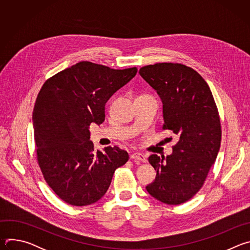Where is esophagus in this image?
I'll return each mask as SVG.
<instances>
[{
  "label": "esophagus",
  "mask_w": 250,
  "mask_h": 250,
  "mask_svg": "<svg viewBox=\"0 0 250 250\" xmlns=\"http://www.w3.org/2000/svg\"><path fill=\"white\" fill-rule=\"evenodd\" d=\"M130 159H135V160H139V161H142V162H146V157L144 154L139 153V152L132 153L130 155Z\"/></svg>",
  "instance_id": "obj_1"
}]
</instances>
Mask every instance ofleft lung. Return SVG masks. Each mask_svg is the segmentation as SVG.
<instances>
[{
	"instance_id": "1",
	"label": "left lung",
	"mask_w": 250,
	"mask_h": 250,
	"mask_svg": "<svg viewBox=\"0 0 250 250\" xmlns=\"http://www.w3.org/2000/svg\"><path fill=\"white\" fill-rule=\"evenodd\" d=\"M160 96L164 124L179 136L171 155L148 157L156 170L147 192L167 205H180L203 187L221 146L222 126L210 89L203 77L181 63L163 62L139 69Z\"/></svg>"
}]
</instances>
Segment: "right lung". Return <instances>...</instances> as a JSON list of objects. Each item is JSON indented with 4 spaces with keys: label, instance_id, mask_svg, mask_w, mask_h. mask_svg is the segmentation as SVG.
<instances>
[{
    "label": "right lung",
    "instance_id": "right-lung-1",
    "mask_svg": "<svg viewBox=\"0 0 250 250\" xmlns=\"http://www.w3.org/2000/svg\"><path fill=\"white\" fill-rule=\"evenodd\" d=\"M137 68L123 70L81 61L47 79L33 108L37 159L47 185L65 203L87 206L108 191L128 160L118 146L94 151L89 125L104 121V104Z\"/></svg>",
    "mask_w": 250,
    "mask_h": 250
}]
</instances>
